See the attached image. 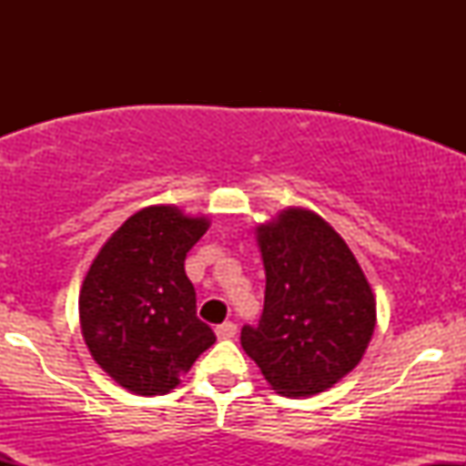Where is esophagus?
Masks as SVG:
<instances>
[{"instance_id": "34e87169", "label": "esophagus", "mask_w": 466, "mask_h": 466, "mask_svg": "<svg viewBox=\"0 0 466 466\" xmlns=\"http://www.w3.org/2000/svg\"><path fill=\"white\" fill-rule=\"evenodd\" d=\"M237 335V324L234 322H223L217 326V337L218 339H232Z\"/></svg>"}]
</instances>
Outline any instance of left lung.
Instances as JSON below:
<instances>
[{
	"label": "left lung",
	"mask_w": 466,
	"mask_h": 466,
	"mask_svg": "<svg viewBox=\"0 0 466 466\" xmlns=\"http://www.w3.org/2000/svg\"><path fill=\"white\" fill-rule=\"evenodd\" d=\"M265 307L240 330L243 350L282 397H311L346 377L368 349L377 302L344 238L322 217L289 208L258 228Z\"/></svg>",
	"instance_id": "obj_1"
}]
</instances>
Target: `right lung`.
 Masks as SVG:
<instances>
[{"label":"right lung","instance_id":"obj_1","mask_svg":"<svg viewBox=\"0 0 466 466\" xmlns=\"http://www.w3.org/2000/svg\"><path fill=\"white\" fill-rule=\"evenodd\" d=\"M208 218L151 206L98 251L78 298L85 344L103 370L142 397L170 392L217 335L197 318L186 254Z\"/></svg>","mask_w":466,"mask_h":466}]
</instances>
